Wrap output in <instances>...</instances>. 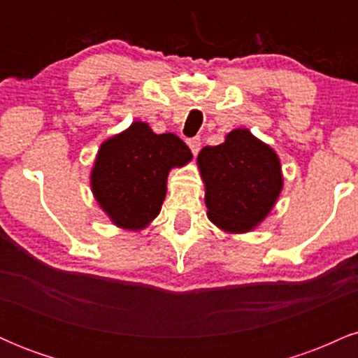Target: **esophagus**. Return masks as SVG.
Returning <instances> with one entry per match:
<instances>
[{"label":"esophagus","mask_w":358,"mask_h":358,"mask_svg":"<svg viewBox=\"0 0 358 358\" xmlns=\"http://www.w3.org/2000/svg\"><path fill=\"white\" fill-rule=\"evenodd\" d=\"M187 145L192 150V153L196 155L200 151V146H202V143H200V138H190V139H187Z\"/></svg>","instance_id":"obj_1"}]
</instances>
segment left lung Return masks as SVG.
<instances>
[{
    "label": "left lung",
    "instance_id": "left-lung-1",
    "mask_svg": "<svg viewBox=\"0 0 358 358\" xmlns=\"http://www.w3.org/2000/svg\"><path fill=\"white\" fill-rule=\"evenodd\" d=\"M196 163L205 183L208 219L225 232L256 229L282 190L276 151L249 129H234L222 145L205 146Z\"/></svg>",
    "mask_w": 358,
    "mask_h": 358
}]
</instances>
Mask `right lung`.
Instances as JSON below:
<instances>
[{"label":"right lung","instance_id":"add662e5","mask_svg":"<svg viewBox=\"0 0 358 358\" xmlns=\"http://www.w3.org/2000/svg\"><path fill=\"white\" fill-rule=\"evenodd\" d=\"M190 159L176 134H156L136 121L101 145L90 173L92 193L114 225L141 231L162 210L171 168Z\"/></svg>","mask_w":358,"mask_h":358}]
</instances>
